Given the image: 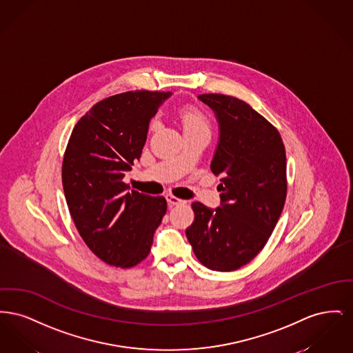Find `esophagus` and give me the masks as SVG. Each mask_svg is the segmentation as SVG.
<instances>
[{"instance_id": "1", "label": "esophagus", "mask_w": 353, "mask_h": 353, "mask_svg": "<svg viewBox=\"0 0 353 353\" xmlns=\"http://www.w3.org/2000/svg\"><path fill=\"white\" fill-rule=\"evenodd\" d=\"M167 201H168L169 205H184L186 203L185 200H181V199H177V197H174V196H172V194H167Z\"/></svg>"}]
</instances>
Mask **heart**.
Masks as SVG:
<instances>
[{
    "label": "heart",
    "instance_id": "obj_1",
    "mask_svg": "<svg viewBox=\"0 0 353 353\" xmlns=\"http://www.w3.org/2000/svg\"><path fill=\"white\" fill-rule=\"evenodd\" d=\"M181 120L184 125V131H190V130H208V121L203 118L200 111L193 110V108H186L181 112Z\"/></svg>",
    "mask_w": 353,
    "mask_h": 353
}]
</instances>
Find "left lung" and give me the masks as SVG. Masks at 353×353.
Here are the masks:
<instances>
[{
    "mask_svg": "<svg viewBox=\"0 0 353 353\" xmlns=\"http://www.w3.org/2000/svg\"><path fill=\"white\" fill-rule=\"evenodd\" d=\"M199 99L216 115L219 143L210 169L221 176V203L193 202L186 238L199 261L214 271L248 265L269 241L287 193L285 151L278 130L250 104L221 94Z\"/></svg>",
    "mask_w": 353,
    "mask_h": 353,
    "instance_id": "8db88e82",
    "label": "left lung"
}]
</instances>
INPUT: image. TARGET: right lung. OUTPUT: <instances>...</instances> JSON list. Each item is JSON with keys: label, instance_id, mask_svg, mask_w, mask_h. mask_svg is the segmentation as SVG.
<instances>
[{"label": "right lung", "instance_id": "1", "mask_svg": "<svg viewBox=\"0 0 353 353\" xmlns=\"http://www.w3.org/2000/svg\"><path fill=\"white\" fill-rule=\"evenodd\" d=\"M172 92L128 91L97 103L75 124L62 165L68 210L103 262L132 268L151 252L167 213L164 197L130 190L123 179L141 156L151 119Z\"/></svg>", "mask_w": 353, "mask_h": 353}]
</instances>
